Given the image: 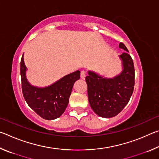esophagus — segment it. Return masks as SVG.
<instances>
[{"label": "esophagus", "mask_w": 159, "mask_h": 159, "mask_svg": "<svg viewBox=\"0 0 159 159\" xmlns=\"http://www.w3.org/2000/svg\"><path fill=\"white\" fill-rule=\"evenodd\" d=\"M85 74H86L85 71L83 70V71H80V78H81V79H84L85 77Z\"/></svg>", "instance_id": "1"}]
</instances>
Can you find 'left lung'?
<instances>
[{
    "label": "left lung",
    "mask_w": 159,
    "mask_h": 159,
    "mask_svg": "<svg viewBox=\"0 0 159 159\" xmlns=\"http://www.w3.org/2000/svg\"><path fill=\"white\" fill-rule=\"evenodd\" d=\"M119 47L128 52L123 43ZM125 52L120 55L123 61L121 74L113 79H104L92 71L85 77L88 101L95 114L103 118H111L127 105L133 93L134 67L133 59Z\"/></svg>",
    "instance_id": "1"
}]
</instances>
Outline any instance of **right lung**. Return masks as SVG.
I'll use <instances>...</instances> for the list:
<instances>
[{"instance_id": "1", "label": "right lung", "mask_w": 159, "mask_h": 159, "mask_svg": "<svg viewBox=\"0 0 159 159\" xmlns=\"http://www.w3.org/2000/svg\"><path fill=\"white\" fill-rule=\"evenodd\" d=\"M26 70L22 55L20 62L21 90L28 105L44 119L53 120L60 117L68 105L75 81L80 79V71L66 75L48 87L40 88L29 84Z\"/></svg>"}]
</instances>
